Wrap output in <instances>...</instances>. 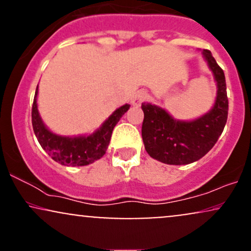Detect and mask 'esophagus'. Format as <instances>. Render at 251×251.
Returning a JSON list of instances; mask_svg holds the SVG:
<instances>
[{"label":"esophagus","instance_id":"1","mask_svg":"<svg viewBox=\"0 0 251 251\" xmlns=\"http://www.w3.org/2000/svg\"><path fill=\"white\" fill-rule=\"evenodd\" d=\"M146 99V93L144 91H138L137 93L134 94L133 97H132L131 99V102L133 106H139L140 103H142L144 100Z\"/></svg>","mask_w":251,"mask_h":251}]
</instances>
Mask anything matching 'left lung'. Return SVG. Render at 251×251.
Instances as JSON below:
<instances>
[{"mask_svg":"<svg viewBox=\"0 0 251 251\" xmlns=\"http://www.w3.org/2000/svg\"><path fill=\"white\" fill-rule=\"evenodd\" d=\"M201 55L214 74L217 86L211 109L194 120L176 119L160 106L143 102L142 137L146 152L158 162L186 165L197 162L214 148L227 119V97L224 72L208 50Z\"/></svg>","mask_w":251,"mask_h":251,"instance_id":"left-lung-1","label":"left lung"}]
</instances>
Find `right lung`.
Listing matches in <instances>:
<instances>
[{"label": "right lung", "instance_id": "obj_1", "mask_svg": "<svg viewBox=\"0 0 251 251\" xmlns=\"http://www.w3.org/2000/svg\"><path fill=\"white\" fill-rule=\"evenodd\" d=\"M37 93H39V85L36 87L33 107H31V123H33L34 133L41 148L50 155L51 159L61 165L67 166H85L100 159L107 151L114 126L129 108L128 103L120 106L93 133L73 135V137L60 135L51 132L43 123L37 109Z\"/></svg>", "mask_w": 251, "mask_h": 251}]
</instances>
